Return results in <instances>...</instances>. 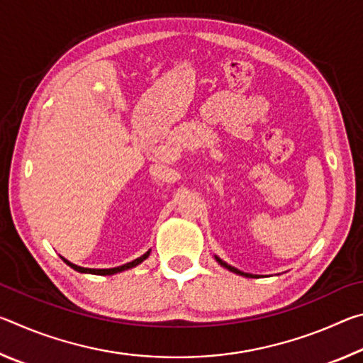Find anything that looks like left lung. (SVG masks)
Listing matches in <instances>:
<instances>
[{"instance_id": "1", "label": "left lung", "mask_w": 363, "mask_h": 363, "mask_svg": "<svg viewBox=\"0 0 363 363\" xmlns=\"http://www.w3.org/2000/svg\"><path fill=\"white\" fill-rule=\"evenodd\" d=\"M216 261L220 264V266H224L225 269H229V270H232V272H235V274H240V275H245V277H255V275H251V274H245V272H240V270L238 269H235V267H232V266H229V264H225L223 259H219V257L216 256Z\"/></svg>"}]
</instances>
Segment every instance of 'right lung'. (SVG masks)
I'll return each mask as SVG.
<instances>
[{
	"mask_svg": "<svg viewBox=\"0 0 363 363\" xmlns=\"http://www.w3.org/2000/svg\"><path fill=\"white\" fill-rule=\"evenodd\" d=\"M149 253H150V251H147L145 255L138 257V259H134V261H131V262H126V264H123V266L113 267V269H88V267H79V266H77V264H72V262H69L67 259H64V257H62V259H64V262L69 264V266H70L72 269L78 270V272H83V274H96V275H113V274H116V272H121V270H126V269H131V267H134V266H138V264H140L144 259H147V256H149Z\"/></svg>",
	"mask_w": 363,
	"mask_h": 363,
	"instance_id": "1",
	"label": "right lung"
}]
</instances>
